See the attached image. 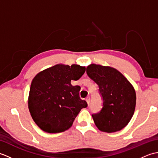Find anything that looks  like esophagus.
I'll list each match as a JSON object with an SVG mask.
<instances>
[{"mask_svg":"<svg viewBox=\"0 0 158 158\" xmlns=\"http://www.w3.org/2000/svg\"><path fill=\"white\" fill-rule=\"evenodd\" d=\"M85 100H86L87 103H88V105H89V102H90V98H89V96H88V97H87V98H85Z\"/></svg>","mask_w":158,"mask_h":158,"instance_id":"34e87169","label":"esophagus"}]
</instances>
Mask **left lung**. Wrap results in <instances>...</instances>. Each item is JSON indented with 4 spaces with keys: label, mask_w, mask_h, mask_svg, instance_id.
<instances>
[{
    "label": "left lung",
    "mask_w": 158,
    "mask_h": 158,
    "mask_svg": "<svg viewBox=\"0 0 158 158\" xmlns=\"http://www.w3.org/2000/svg\"><path fill=\"white\" fill-rule=\"evenodd\" d=\"M86 72L98 85L103 99L102 110L92 115L96 127L107 133L123 129L135 113L136 96L133 85L113 67L92 64Z\"/></svg>",
    "instance_id": "1"
}]
</instances>
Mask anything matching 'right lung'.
<instances>
[{"mask_svg": "<svg viewBox=\"0 0 158 158\" xmlns=\"http://www.w3.org/2000/svg\"><path fill=\"white\" fill-rule=\"evenodd\" d=\"M85 67L58 64L39 72L33 78L28 96V109L35 123L44 132L58 133L68 130L87 102L79 97V79Z\"/></svg>", "mask_w": 158, "mask_h": 158, "instance_id": "right-lung-1", "label": "right lung"}]
</instances>
